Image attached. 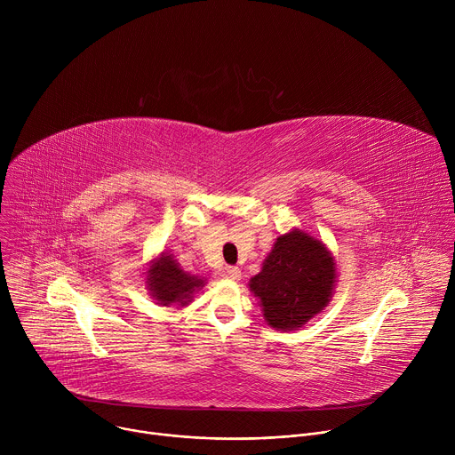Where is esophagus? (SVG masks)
Wrapping results in <instances>:
<instances>
[{"mask_svg": "<svg viewBox=\"0 0 455 455\" xmlns=\"http://www.w3.org/2000/svg\"><path fill=\"white\" fill-rule=\"evenodd\" d=\"M227 275H228L232 281H239L241 270H239L237 267H228V268H227Z\"/></svg>", "mask_w": 455, "mask_h": 455, "instance_id": "obj_1", "label": "esophagus"}]
</instances>
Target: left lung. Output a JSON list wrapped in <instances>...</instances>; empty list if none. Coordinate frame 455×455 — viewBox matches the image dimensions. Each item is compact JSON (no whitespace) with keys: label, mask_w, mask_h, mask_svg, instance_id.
Instances as JSON below:
<instances>
[{"label":"left lung","mask_w":455,"mask_h":455,"mask_svg":"<svg viewBox=\"0 0 455 455\" xmlns=\"http://www.w3.org/2000/svg\"><path fill=\"white\" fill-rule=\"evenodd\" d=\"M335 283V259L326 244L295 228L277 237L248 286L270 326L293 331L330 304Z\"/></svg>","instance_id":"left-lung-1"}]
</instances>
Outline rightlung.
<instances>
[{
    "label": "right lung",
    "mask_w": 455,
    "mask_h": 455,
    "mask_svg": "<svg viewBox=\"0 0 455 455\" xmlns=\"http://www.w3.org/2000/svg\"><path fill=\"white\" fill-rule=\"evenodd\" d=\"M146 283L151 297L160 306H187L192 295L205 286V279L183 272L176 259L165 251L151 263Z\"/></svg>",
    "instance_id": "1"
}]
</instances>
